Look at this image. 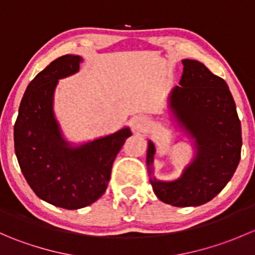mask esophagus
<instances>
[{"label": "esophagus", "instance_id": "34e87169", "mask_svg": "<svg viewBox=\"0 0 255 255\" xmlns=\"http://www.w3.org/2000/svg\"><path fill=\"white\" fill-rule=\"evenodd\" d=\"M146 125H148V120L144 116H135L130 121V127L134 132H142Z\"/></svg>", "mask_w": 255, "mask_h": 255}]
</instances>
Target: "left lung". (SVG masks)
<instances>
[{"label":"left lung","instance_id":"left-lung-1","mask_svg":"<svg viewBox=\"0 0 255 255\" xmlns=\"http://www.w3.org/2000/svg\"><path fill=\"white\" fill-rule=\"evenodd\" d=\"M179 86L173 87L168 111L194 155L174 180L154 175L156 145L148 140L146 168L154 194L176 207L200 206L211 201L232 179L242 149V128L228 85L197 60L184 59Z\"/></svg>","mask_w":255,"mask_h":255}]
</instances>
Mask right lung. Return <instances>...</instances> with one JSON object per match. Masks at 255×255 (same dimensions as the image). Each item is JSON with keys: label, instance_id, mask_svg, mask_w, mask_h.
Returning a JSON list of instances; mask_svg holds the SVG:
<instances>
[{"label": "right lung", "instance_id": "add662e5", "mask_svg": "<svg viewBox=\"0 0 255 255\" xmlns=\"http://www.w3.org/2000/svg\"><path fill=\"white\" fill-rule=\"evenodd\" d=\"M82 58L63 55L27 86L14 125V151L22 174L39 199L78 210L105 194L112 164L129 135V127L89 142H69L54 112L59 80L79 71Z\"/></svg>", "mask_w": 255, "mask_h": 255}]
</instances>
